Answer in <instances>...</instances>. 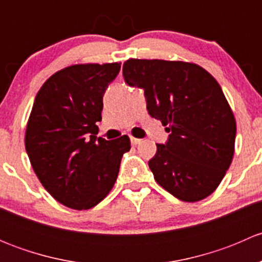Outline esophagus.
I'll return each mask as SVG.
<instances>
[{
  "mask_svg": "<svg viewBox=\"0 0 262 262\" xmlns=\"http://www.w3.org/2000/svg\"><path fill=\"white\" fill-rule=\"evenodd\" d=\"M130 142H132V144H134V146H136V144H139L142 142V139H139V138H134V137H130Z\"/></svg>",
  "mask_w": 262,
  "mask_h": 262,
  "instance_id": "obj_1",
  "label": "esophagus"
}]
</instances>
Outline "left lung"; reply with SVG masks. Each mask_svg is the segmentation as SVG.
I'll return each mask as SVG.
<instances>
[{"label":"left lung","instance_id":"obj_1","mask_svg":"<svg viewBox=\"0 0 262 262\" xmlns=\"http://www.w3.org/2000/svg\"><path fill=\"white\" fill-rule=\"evenodd\" d=\"M123 76L144 90L148 114L170 133L148 162L157 184L182 202L209 196L236 141V119L215 78L195 63L163 59H128Z\"/></svg>","mask_w":262,"mask_h":262}]
</instances>
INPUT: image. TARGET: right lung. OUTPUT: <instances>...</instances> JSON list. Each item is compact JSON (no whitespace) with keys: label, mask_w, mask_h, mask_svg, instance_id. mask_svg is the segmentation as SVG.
Wrapping results in <instances>:
<instances>
[{"label":"right lung","mask_w":262,"mask_h":262,"mask_svg":"<svg viewBox=\"0 0 262 262\" xmlns=\"http://www.w3.org/2000/svg\"><path fill=\"white\" fill-rule=\"evenodd\" d=\"M121 63H87L58 71L36 94L25 132L34 172L47 191L72 209H90L114 186L130 139L99 137L102 96Z\"/></svg>","instance_id":"add662e5"}]
</instances>
